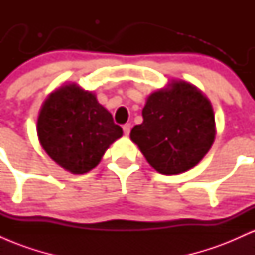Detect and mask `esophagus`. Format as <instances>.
<instances>
[{
	"label": "esophagus",
	"mask_w": 255,
	"mask_h": 255,
	"mask_svg": "<svg viewBox=\"0 0 255 255\" xmlns=\"http://www.w3.org/2000/svg\"><path fill=\"white\" fill-rule=\"evenodd\" d=\"M122 128H124V133H125V135H126V136L129 135V133H130V128H131L130 124H126Z\"/></svg>",
	"instance_id": "esophagus-1"
}]
</instances>
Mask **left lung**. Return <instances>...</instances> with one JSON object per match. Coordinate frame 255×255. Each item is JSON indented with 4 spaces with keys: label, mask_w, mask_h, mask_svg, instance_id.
<instances>
[{
    "label": "left lung",
    "mask_w": 255,
    "mask_h": 255,
    "mask_svg": "<svg viewBox=\"0 0 255 255\" xmlns=\"http://www.w3.org/2000/svg\"><path fill=\"white\" fill-rule=\"evenodd\" d=\"M141 125L130 140L154 170L177 175L195 166L216 137L215 113L210 99L197 86L171 80L146 99Z\"/></svg>",
    "instance_id": "1"
}]
</instances>
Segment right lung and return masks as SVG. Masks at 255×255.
Listing matches in <instances>:
<instances>
[{
    "mask_svg": "<svg viewBox=\"0 0 255 255\" xmlns=\"http://www.w3.org/2000/svg\"><path fill=\"white\" fill-rule=\"evenodd\" d=\"M124 131L98 103L96 93L75 83L57 87L44 101L37 135L48 156L75 175L96 168L105 151Z\"/></svg>",
    "mask_w": 255,
    "mask_h": 255,
    "instance_id": "add662e5",
    "label": "right lung"
}]
</instances>
